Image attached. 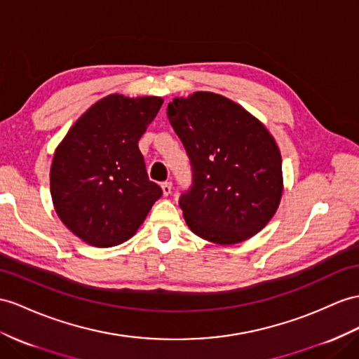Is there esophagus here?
Instances as JSON below:
<instances>
[{
	"label": "esophagus",
	"instance_id": "1",
	"mask_svg": "<svg viewBox=\"0 0 359 359\" xmlns=\"http://www.w3.org/2000/svg\"><path fill=\"white\" fill-rule=\"evenodd\" d=\"M162 191H163V196H170L171 194V188H172V183L171 182H162Z\"/></svg>",
	"mask_w": 359,
	"mask_h": 359
}]
</instances>
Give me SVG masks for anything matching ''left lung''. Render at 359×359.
<instances>
[{"mask_svg":"<svg viewBox=\"0 0 359 359\" xmlns=\"http://www.w3.org/2000/svg\"><path fill=\"white\" fill-rule=\"evenodd\" d=\"M167 110L191 163V187L179 197L191 231L218 244L258 233L282 196V158L267 128L212 92L174 98Z\"/></svg>","mask_w":359,"mask_h":359,"instance_id":"1","label":"left lung"}]
</instances>
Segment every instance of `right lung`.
Here are the masks:
<instances>
[{
    "mask_svg": "<svg viewBox=\"0 0 359 359\" xmlns=\"http://www.w3.org/2000/svg\"><path fill=\"white\" fill-rule=\"evenodd\" d=\"M162 103L159 97L101 98L54 153V208L85 243L112 247L127 241L161 198L162 188L149 179L137 141Z\"/></svg>",
    "mask_w": 359,
    "mask_h": 359,
    "instance_id": "add662e5",
    "label": "right lung"
}]
</instances>
